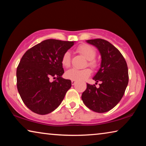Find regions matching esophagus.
Segmentation results:
<instances>
[{
    "label": "esophagus",
    "instance_id": "34e87169",
    "mask_svg": "<svg viewBox=\"0 0 146 146\" xmlns=\"http://www.w3.org/2000/svg\"><path fill=\"white\" fill-rule=\"evenodd\" d=\"M75 84H76V81H75V80H71V84H72V85H75Z\"/></svg>",
    "mask_w": 146,
    "mask_h": 146
}]
</instances>
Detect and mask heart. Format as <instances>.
<instances>
[{
	"mask_svg": "<svg viewBox=\"0 0 146 146\" xmlns=\"http://www.w3.org/2000/svg\"><path fill=\"white\" fill-rule=\"evenodd\" d=\"M76 51L87 59L88 61L86 65L92 69L97 68L98 64L95 58L97 55V51L93 47L87 44H80L76 48ZM61 63L65 68H68L70 66L71 57L69 51H66L63 54L61 59ZM91 71L89 68H85L83 70L72 68L66 71L65 75L66 78L71 80H83L87 78L91 75Z\"/></svg>",
	"mask_w": 146,
	"mask_h": 146,
	"instance_id": "heart-1",
	"label": "heart"
}]
</instances>
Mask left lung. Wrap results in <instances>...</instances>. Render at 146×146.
Returning <instances> with one entry per match:
<instances>
[{
  "label": "left lung",
  "mask_w": 146,
  "mask_h": 146,
  "mask_svg": "<svg viewBox=\"0 0 146 146\" xmlns=\"http://www.w3.org/2000/svg\"><path fill=\"white\" fill-rule=\"evenodd\" d=\"M87 42L97 47L101 54L100 68L93 78L101 83L99 88L87 84L82 100L91 110L105 113L114 108L125 93L129 81L127 63L119 50L104 39H91Z\"/></svg>",
  "instance_id": "1"
}]
</instances>
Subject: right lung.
I'll return each instance as SVG.
<instances>
[{"mask_svg": "<svg viewBox=\"0 0 146 146\" xmlns=\"http://www.w3.org/2000/svg\"><path fill=\"white\" fill-rule=\"evenodd\" d=\"M74 42L48 39L24 54L17 68V86L27 108L38 115L53 111L71 87V82L61 76L63 54ZM56 80L52 83L49 78Z\"/></svg>", "mask_w": 146, "mask_h": 146, "instance_id": "1", "label": "right lung"}]
</instances>
